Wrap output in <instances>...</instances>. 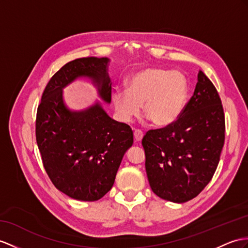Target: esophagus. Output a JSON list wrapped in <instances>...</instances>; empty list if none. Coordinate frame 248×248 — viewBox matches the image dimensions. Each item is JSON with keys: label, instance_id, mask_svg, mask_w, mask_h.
<instances>
[{"label": "esophagus", "instance_id": "34e87169", "mask_svg": "<svg viewBox=\"0 0 248 248\" xmlns=\"http://www.w3.org/2000/svg\"><path fill=\"white\" fill-rule=\"evenodd\" d=\"M134 135H135L136 142H140L142 139H143V132L140 129H136L134 131Z\"/></svg>", "mask_w": 248, "mask_h": 248}]
</instances>
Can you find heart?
<instances>
[{
    "label": "heart",
    "instance_id": "obj_1",
    "mask_svg": "<svg viewBox=\"0 0 248 248\" xmlns=\"http://www.w3.org/2000/svg\"><path fill=\"white\" fill-rule=\"evenodd\" d=\"M127 89L117 88L111 102L121 121L129 123L141 112L159 127L176 122L188 98V83L180 71L147 67L134 72Z\"/></svg>",
    "mask_w": 248,
    "mask_h": 248
}]
</instances>
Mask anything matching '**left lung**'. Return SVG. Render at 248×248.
<instances>
[{"mask_svg":"<svg viewBox=\"0 0 248 248\" xmlns=\"http://www.w3.org/2000/svg\"><path fill=\"white\" fill-rule=\"evenodd\" d=\"M225 139V119L214 84L199 70L188 103L176 122L144 136L145 168L155 194L184 203L204 189L217 170Z\"/></svg>","mask_w":248,"mask_h":248,"instance_id":"obj_1","label":"left lung"}]
</instances>
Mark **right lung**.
Masks as SVG:
<instances>
[{"mask_svg": "<svg viewBox=\"0 0 248 248\" xmlns=\"http://www.w3.org/2000/svg\"><path fill=\"white\" fill-rule=\"evenodd\" d=\"M108 58L74 60L56 72L42 94L35 136L45 170L57 188L80 201H96L111 189L134 134L111 119L102 103L70 109L63 90L78 78H88L106 104L111 101Z\"/></svg>", "mask_w": 248, "mask_h": 248, "instance_id": "right-lung-1", "label": "right lung"}]
</instances>
